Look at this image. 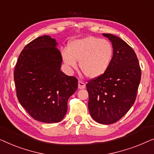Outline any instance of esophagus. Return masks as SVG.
<instances>
[{"label":"esophagus","mask_w":154,"mask_h":154,"mask_svg":"<svg viewBox=\"0 0 154 154\" xmlns=\"http://www.w3.org/2000/svg\"><path fill=\"white\" fill-rule=\"evenodd\" d=\"M86 87V84L84 83V82H82V81H79L78 82V88L79 89H83Z\"/></svg>","instance_id":"1"}]
</instances>
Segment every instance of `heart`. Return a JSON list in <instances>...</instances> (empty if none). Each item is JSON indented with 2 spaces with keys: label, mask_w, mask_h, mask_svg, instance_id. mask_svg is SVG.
Instances as JSON below:
<instances>
[{
  "label": "heart",
  "mask_w": 154,
  "mask_h": 154,
  "mask_svg": "<svg viewBox=\"0 0 154 154\" xmlns=\"http://www.w3.org/2000/svg\"><path fill=\"white\" fill-rule=\"evenodd\" d=\"M114 49L107 40L94 36L75 39L63 49V61L69 69H75L79 61L82 72L89 79H96L107 72L111 64Z\"/></svg>",
  "instance_id": "1"
}]
</instances>
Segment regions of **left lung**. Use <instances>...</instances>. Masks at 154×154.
Wrapping results in <instances>:
<instances>
[{"label":"left lung","instance_id":"8db88e82","mask_svg":"<svg viewBox=\"0 0 154 154\" xmlns=\"http://www.w3.org/2000/svg\"><path fill=\"white\" fill-rule=\"evenodd\" d=\"M103 35L112 42L114 54L107 72L86 84L88 107L96 122L112 124L122 118L135 103L141 70L135 52L125 41L112 34Z\"/></svg>","mask_w":154,"mask_h":154}]
</instances>
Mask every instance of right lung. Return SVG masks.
<instances>
[{
	"mask_svg": "<svg viewBox=\"0 0 154 154\" xmlns=\"http://www.w3.org/2000/svg\"><path fill=\"white\" fill-rule=\"evenodd\" d=\"M57 45L49 35L38 37L21 51L14 69L19 103L34 119L43 123L64 118L68 99L78 86L76 77L60 70L62 57Z\"/></svg>",
	"mask_w": 154,
	"mask_h": 154,
	"instance_id": "obj_1",
	"label": "right lung"
}]
</instances>
